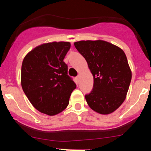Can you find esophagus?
<instances>
[{"mask_svg": "<svg viewBox=\"0 0 151 151\" xmlns=\"http://www.w3.org/2000/svg\"><path fill=\"white\" fill-rule=\"evenodd\" d=\"M79 78H80V77H79V76H77V77H76V79H77V81H79Z\"/></svg>", "mask_w": 151, "mask_h": 151, "instance_id": "esophagus-1", "label": "esophagus"}]
</instances>
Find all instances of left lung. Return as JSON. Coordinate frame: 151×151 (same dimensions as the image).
<instances>
[{
  "mask_svg": "<svg viewBox=\"0 0 151 151\" xmlns=\"http://www.w3.org/2000/svg\"><path fill=\"white\" fill-rule=\"evenodd\" d=\"M74 44L85 58L93 77L92 91L85 96L88 105L99 114L113 113L125 101L132 77L125 53L101 40Z\"/></svg>",
  "mask_w": 151,
  "mask_h": 151,
  "instance_id": "8db88e82",
  "label": "left lung"
}]
</instances>
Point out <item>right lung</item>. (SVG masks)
<instances>
[{
    "instance_id": "obj_1",
    "label": "right lung",
    "mask_w": 151,
    "mask_h": 151,
    "mask_svg": "<svg viewBox=\"0 0 151 151\" xmlns=\"http://www.w3.org/2000/svg\"><path fill=\"white\" fill-rule=\"evenodd\" d=\"M69 42L38 45L23 59L21 86L32 105L41 113L55 116L67 108L76 84L67 74L63 61Z\"/></svg>"
}]
</instances>
